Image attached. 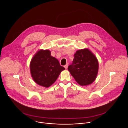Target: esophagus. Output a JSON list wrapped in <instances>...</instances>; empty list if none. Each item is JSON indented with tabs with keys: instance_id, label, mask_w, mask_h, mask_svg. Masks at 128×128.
Segmentation results:
<instances>
[{
	"instance_id": "esophagus-1",
	"label": "esophagus",
	"mask_w": 128,
	"mask_h": 128,
	"mask_svg": "<svg viewBox=\"0 0 128 128\" xmlns=\"http://www.w3.org/2000/svg\"><path fill=\"white\" fill-rule=\"evenodd\" d=\"M68 64H66L64 66V67L66 69H67L68 68Z\"/></svg>"
}]
</instances>
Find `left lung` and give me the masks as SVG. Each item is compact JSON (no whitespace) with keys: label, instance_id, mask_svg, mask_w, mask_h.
<instances>
[{"label":"left lung","instance_id":"1","mask_svg":"<svg viewBox=\"0 0 128 128\" xmlns=\"http://www.w3.org/2000/svg\"><path fill=\"white\" fill-rule=\"evenodd\" d=\"M68 70L80 85H88L96 77L98 62L88 49L79 50L74 54L72 64L68 66Z\"/></svg>","mask_w":128,"mask_h":128}]
</instances>
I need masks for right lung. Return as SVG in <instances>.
Masks as SVG:
<instances>
[{"label": "right lung", "mask_w": 128, "mask_h": 128, "mask_svg": "<svg viewBox=\"0 0 128 128\" xmlns=\"http://www.w3.org/2000/svg\"><path fill=\"white\" fill-rule=\"evenodd\" d=\"M64 70L48 50L38 51L30 63V71L34 80L39 85L46 88L52 85Z\"/></svg>", "instance_id": "1"}]
</instances>
